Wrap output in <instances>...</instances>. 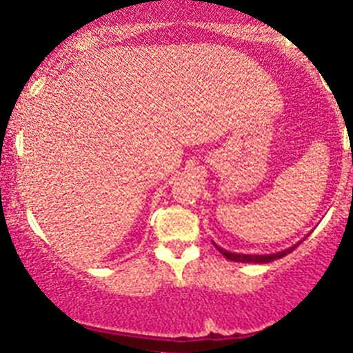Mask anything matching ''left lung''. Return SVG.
Wrapping results in <instances>:
<instances>
[{"instance_id":"1","label":"left lung","mask_w":353,"mask_h":353,"mask_svg":"<svg viewBox=\"0 0 353 353\" xmlns=\"http://www.w3.org/2000/svg\"><path fill=\"white\" fill-rule=\"evenodd\" d=\"M301 243V242H298ZM214 245H216V249L219 252H221L223 256H225L226 259H230V261H235V263H258V265H263V263H272L275 261V259H281L284 258V256H288L289 252L294 251V247H289V249H284V251L281 252H272V254H242V252H230L226 251V249H223V247L217 245L216 242H214Z\"/></svg>"}]
</instances>
